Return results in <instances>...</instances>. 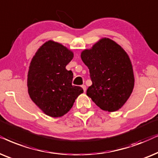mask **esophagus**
I'll use <instances>...</instances> for the list:
<instances>
[{"instance_id":"34e87169","label":"esophagus","mask_w":158,"mask_h":158,"mask_svg":"<svg viewBox=\"0 0 158 158\" xmlns=\"http://www.w3.org/2000/svg\"><path fill=\"white\" fill-rule=\"evenodd\" d=\"M81 87H82V89L84 90V92H86V89H87V87H86L85 85H81Z\"/></svg>"}]
</instances>
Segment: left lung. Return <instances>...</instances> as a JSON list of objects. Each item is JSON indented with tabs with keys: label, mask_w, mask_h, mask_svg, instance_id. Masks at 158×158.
<instances>
[{
	"label": "left lung",
	"mask_w": 158,
	"mask_h": 158,
	"mask_svg": "<svg viewBox=\"0 0 158 158\" xmlns=\"http://www.w3.org/2000/svg\"><path fill=\"white\" fill-rule=\"evenodd\" d=\"M81 58L92 81L87 95L105 111L121 109L134 87L133 66L127 52L113 40L102 37L91 48L82 50Z\"/></svg>",
	"instance_id": "obj_1"
}]
</instances>
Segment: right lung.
I'll return each mask as SVG.
<instances>
[{
	"instance_id": "1",
	"label": "right lung",
	"mask_w": 158,
	"mask_h": 158,
	"mask_svg": "<svg viewBox=\"0 0 158 158\" xmlns=\"http://www.w3.org/2000/svg\"><path fill=\"white\" fill-rule=\"evenodd\" d=\"M73 52L52 40L35 52L29 64L27 87L31 100L43 112L52 118L62 117L72 108L83 89L72 85L73 73L66 65Z\"/></svg>"
}]
</instances>
